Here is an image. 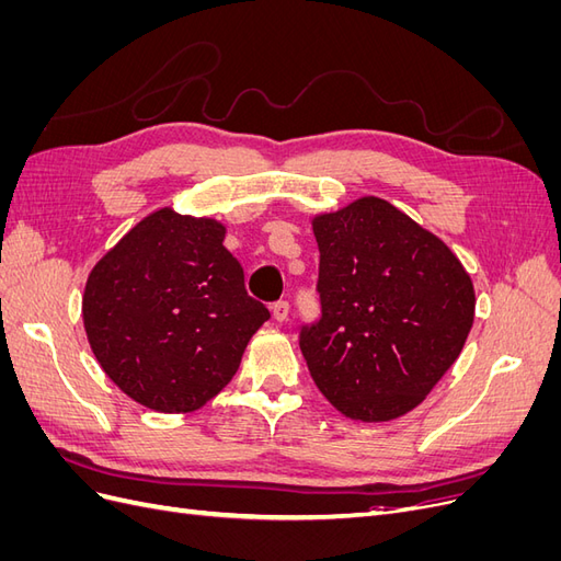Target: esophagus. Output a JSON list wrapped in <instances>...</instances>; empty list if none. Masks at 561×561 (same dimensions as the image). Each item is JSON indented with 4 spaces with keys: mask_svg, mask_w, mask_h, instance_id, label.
Segmentation results:
<instances>
[{
    "mask_svg": "<svg viewBox=\"0 0 561 561\" xmlns=\"http://www.w3.org/2000/svg\"><path fill=\"white\" fill-rule=\"evenodd\" d=\"M271 313H274V318H276L278 322H283V320H287V316H290V304H287L285 299L276 301L274 307H271Z\"/></svg>",
    "mask_w": 561,
    "mask_h": 561,
    "instance_id": "esophagus-1",
    "label": "esophagus"
}]
</instances>
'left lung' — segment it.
Masks as SVG:
<instances>
[{"label":"left lung","mask_w":561,"mask_h":561,"mask_svg":"<svg viewBox=\"0 0 561 561\" xmlns=\"http://www.w3.org/2000/svg\"><path fill=\"white\" fill-rule=\"evenodd\" d=\"M320 318L299 348L320 393L355 421L398 419L461 353L474 290L456 254L388 201L318 215Z\"/></svg>","instance_id":"8db88e82"}]
</instances>
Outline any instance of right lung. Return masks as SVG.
Listing matches in <instances>:
<instances>
[{
    "label": "right lung",
    "mask_w": 561,
    "mask_h": 561,
    "mask_svg": "<svg viewBox=\"0 0 561 561\" xmlns=\"http://www.w3.org/2000/svg\"><path fill=\"white\" fill-rule=\"evenodd\" d=\"M225 227L161 208L100 260L83 290L89 344L105 375L149 410L192 412L222 390L271 318L245 290Z\"/></svg>",
    "instance_id": "right-lung-1"
}]
</instances>
